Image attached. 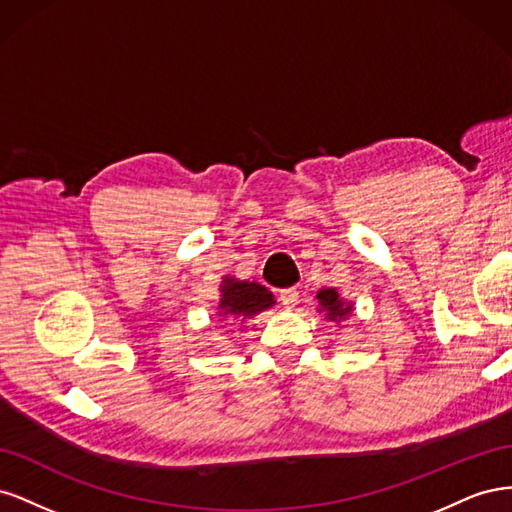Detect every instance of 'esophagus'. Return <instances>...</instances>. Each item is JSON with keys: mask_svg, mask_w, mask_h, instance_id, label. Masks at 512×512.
Here are the masks:
<instances>
[{"mask_svg": "<svg viewBox=\"0 0 512 512\" xmlns=\"http://www.w3.org/2000/svg\"><path fill=\"white\" fill-rule=\"evenodd\" d=\"M299 301V292L294 288H288V290H282L280 292V303L286 307V309H292L294 305H297Z\"/></svg>", "mask_w": 512, "mask_h": 512, "instance_id": "1", "label": "esophagus"}]
</instances>
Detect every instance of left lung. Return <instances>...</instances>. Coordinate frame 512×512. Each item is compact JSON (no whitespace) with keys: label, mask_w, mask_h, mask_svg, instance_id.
Returning <instances> with one entry per match:
<instances>
[{"label":"left lung","mask_w":512,"mask_h":512,"mask_svg":"<svg viewBox=\"0 0 512 512\" xmlns=\"http://www.w3.org/2000/svg\"><path fill=\"white\" fill-rule=\"evenodd\" d=\"M318 312L324 314V318H327L329 322H344L348 316H352L354 307L350 301H346L342 294H339L335 288H320L318 294Z\"/></svg>","instance_id":"8db88e82"}]
</instances>
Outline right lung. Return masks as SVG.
I'll return each mask as SVG.
<instances>
[{"instance_id":"right-lung-1","label":"right lung","mask_w":512,"mask_h":512,"mask_svg":"<svg viewBox=\"0 0 512 512\" xmlns=\"http://www.w3.org/2000/svg\"><path fill=\"white\" fill-rule=\"evenodd\" d=\"M275 305L273 292L258 282L250 280H237L232 275H224L220 284V303H218V316L220 322H247L250 318L258 316L260 312H267Z\"/></svg>"}]
</instances>
